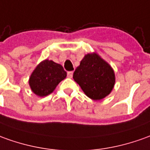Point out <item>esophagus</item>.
Wrapping results in <instances>:
<instances>
[{
  "label": "esophagus",
  "instance_id": "esophagus-1",
  "mask_svg": "<svg viewBox=\"0 0 150 150\" xmlns=\"http://www.w3.org/2000/svg\"><path fill=\"white\" fill-rule=\"evenodd\" d=\"M73 71H69V72H68V73H67V75H68V77H73Z\"/></svg>",
  "mask_w": 150,
  "mask_h": 150
}]
</instances>
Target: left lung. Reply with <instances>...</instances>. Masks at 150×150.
I'll return each instance as SVG.
<instances>
[{
  "instance_id": "obj_1",
  "label": "left lung",
  "mask_w": 150,
  "mask_h": 150,
  "mask_svg": "<svg viewBox=\"0 0 150 150\" xmlns=\"http://www.w3.org/2000/svg\"><path fill=\"white\" fill-rule=\"evenodd\" d=\"M73 77L86 95L95 100L107 96L115 83L112 68L96 53L85 55Z\"/></svg>"
}]
</instances>
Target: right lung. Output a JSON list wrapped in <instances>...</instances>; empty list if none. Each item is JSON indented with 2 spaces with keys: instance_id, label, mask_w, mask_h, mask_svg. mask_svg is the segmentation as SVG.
<instances>
[{
  "instance_id": "add662e5",
  "label": "right lung",
  "mask_w": 150,
  "mask_h": 150,
  "mask_svg": "<svg viewBox=\"0 0 150 150\" xmlns=\"http://www.w3.org/2000/svg\"><path fill=\"white\" fill-rule=\"evenodd\" d=\"M67 76L61 65L45 59L38 65L29 79L32 91L39 96H45L53 92L57 85Z\"/></svg>"
}]
</instances>
